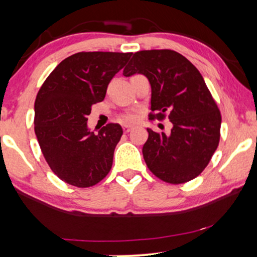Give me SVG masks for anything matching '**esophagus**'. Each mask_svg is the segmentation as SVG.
Returning <instances> with one entry per match:
<instances>
[{"label": "esophagus", "mask_w": 257, "mask_h": 257, "mask_svg": "<svg viewBox=\"0 0 257 257\" xmlns=\"http://www.w3.org/2000/svg\"><path fill=\"white\" fill-rule=\"evenodd\" d=\"M131 131H132V126L131 125H123V132L129 133Z\"/></svg>", "instance_id": "1"}]
</instances>
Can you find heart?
<instances>
[{
    "label": "heart",
    "mask_w": 257,
    "mask_h": 257,
    "mask_svg": "<svg viewBox=\"0 0 257 257\" xmlns=\"http://www.w3.org/2000/svg\"><path fill=\"white\" fill-rule=\"evenodd\" d=\"M123 123H133L135 120V116L132 113H128V114H124V116H122V118H120Z\"/></svg>",
    "instance_id": "1"
}]
</instances>
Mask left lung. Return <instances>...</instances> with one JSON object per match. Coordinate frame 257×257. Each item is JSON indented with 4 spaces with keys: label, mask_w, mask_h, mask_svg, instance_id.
I'll return each mask as SVG.
<instances>
[{
    "label": "left lung",
    "mask_w": 257,
    "mask_h": 257,
    "mask_svg": "<svg viewBox=\"0 0 257 257\" xmlns=\"http://www.w3.org/2000/svg\"><path fill=\"white\" fill-rule=\"evenodd\" d=\"M143 73L151 84L150 118L173 123L170 135L147 129L144 159L162 181H191L208 166L220 141L221 113L197 67L170 49L137 52L123 70ZM156 113L155 114L154 112Z\"/></svg>",
    "instance_id": "left-lung-1"
}]
</instances>
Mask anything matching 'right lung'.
Returning a JSON list of instances; mask_svg holds the SVG:
<instances>
[{"label":"right lung","mask_w":257,"mask_h":257,"mask_svg":"<svg viewBox=\"0 0 257 257\" xmlns=\"http://www.w3.org/2000/svg\"><path fill=\"white\" fill-rule=\"evenodd\" d=\"M132 53L79 52L64 59L46 78L35 100V134L52 172L79 188L101 181L111 170L123 131L108 123L98 134L87 128L91 105Z\"/></svg>","instance_id":"right-lung-1"}]
</instances>
